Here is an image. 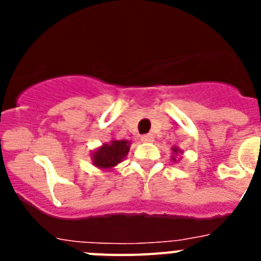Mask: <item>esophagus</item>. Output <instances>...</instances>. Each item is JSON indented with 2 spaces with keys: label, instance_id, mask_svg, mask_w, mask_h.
Instances as JSON below:
<instances>
[{
  "label": "esophagus",
  "instance_id": "34e87169",
  "mask_svg": "<svg viewBox=\"0 0 261 261\" xmlns=\"http://www.w3.org/2000/svg\"><path fill=\"white\" fill-rule=\"evenodd\" d=\"M142 142H153L154 141V136L153 135H144L141 137Z\"/></svg>",
  "mask_w": 261,
  "mask_h": 261
}]
</instances>
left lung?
Returning <instances> with one entry per match:
<instances>
[{"label":"left lung","mask_w":261,"mask_h":261,"mask_svg":"<svg viewBox=\"0 0 261 261\" xmlns=\"http://www.w3.org/2000/svg\"><path fill=\"white\" fill-rule=\"evenodd\" d=\"M172 153H174V156H172V161H174V162H175V161H176V159H175V156H177V155H179V154L183 153V151H181L180 149H179V147L174 146V147H172Z\"/></svg>","instance_id":"8db88e82"}]
</instances>
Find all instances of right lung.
Here are the masks:
<instances>
[{
    "label": "right lung",
    "instance_id": "right-lung-1",
    "mask_svg": "<svg viewBox=\"0 0 261 261\" xmlns=\"http://www.w3.org/2000/svg\"><path fill=\"white\" fill-rule=\"evenodd\" d=\"M129 147L130 142L126 140H112L108 144H103L91 154L93 165L100 170H112L128 155Z\"/></svg>",
    "mask_w": 261,
    "mask_h": 261
}]
</instances>
